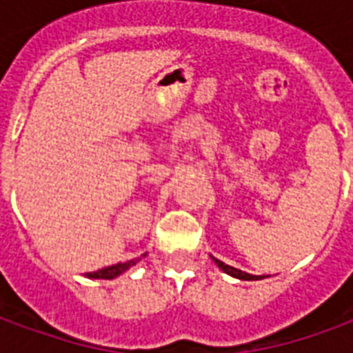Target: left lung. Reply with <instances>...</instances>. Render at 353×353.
<instances>
[{
  "instance_id": "1",
  "label": "left lung",
  "mask_w": 353,
  "mask_h": 353,
  "mask_svg": "<svg viewBox=\"0 0 353 353\" xmlns=\"http://www.w3.org/2000/svg\"><path fill=\"white\" fill-rule=\"evenodd\" d=\"M212 259L215 261V265L219 266V268H221L223 272L230 274V276H232V278H238V280H263V278H261V276H253V274L242 272V270H238V268H234V266L225 265V263H223V261L215 259V257H212Z\"/></svg>"
}]
</instances>
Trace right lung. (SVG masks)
<instances>
[{
    "instance_id": "add662e5",
    "label": "right lung",
    "mask_w": 353,
    "mask_h": 353,
    "mask_svg": "<svg viewBox=\"0 0 353 353\" xmlns=\"http://www.w3.org/2000/svg\"><path fill=\"white\" fill-rule=\"evenodd\" d=\"M139 259H132L126 261V263H117V265L105 266V268H101V270H96V272H88V278H100V280H113L117 276H121L124 270H128L130 266H134L138 263Z\"/></svg>"
}]
</instances>
